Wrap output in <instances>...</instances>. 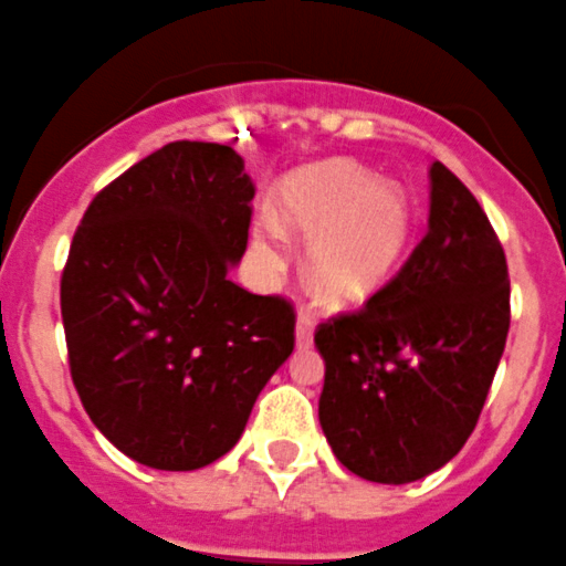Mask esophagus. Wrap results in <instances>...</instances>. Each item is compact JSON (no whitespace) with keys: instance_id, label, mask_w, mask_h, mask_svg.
Wrapping results in <instances>:
<instances>
[{"instance_id":"esophagus-1","label":"esophagus","mask_w":566,"mask_h":566,"mask_svg":"<svg viewBox=\"0 0 566 566\" xmlns=\"http://www.w3.org/2000/svg\"><path fill=\"white\" fill-rule=\"evenodd\" d=\"M314 327H316V316L311 314L308 308L297 311V347L305 349L311 347L314 342Z\"/></svg>"}]
</instances>
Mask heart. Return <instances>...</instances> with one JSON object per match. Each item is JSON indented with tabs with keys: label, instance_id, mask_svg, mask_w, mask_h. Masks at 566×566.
<instances>
[{
	"label": "heart",
	"instance_id": "b5f03b06",
	"mask_svg": "<svg viewBox=\"0 0 566 566\" xmlns=\"http://www.w3.org/2000/svg\"><path fill=\"white\" fill-rule=\"evenodd\" d=\"M283 222L314 235L311 258L325 289L360 294L391 272L411 235V211L397 186H375L358 166L333 160L294 177L283 197ZM255 247L274 258V233L258 230Z\"/></svg>",
	"mask_w": 566,
	"mask_h": 566
}]
</instances>
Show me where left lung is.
Returning <instances> with one entry per match:
<instances>
[{
    "mask_svg": "<svg viewBox=\"0 0 566 566\" xmlns=\"http://www.w3.org/2000/svg\"><path fill=\"white\" fill-rule=\"evenodd\" d=\"M509 263L470 188L430 166V217L400 272L358 311L322 322L319 422L336 459L411 483L470 439L511 322Z\"/></svg>",
    "mask_w": 566,
    "mask_h": 566,
    "instance_id": "1",
    "label": "left lung"
}]
</instances>
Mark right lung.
Segmentation results:
<instances>
[{
    "label": "right lung",
    "mask_w": 566,
    "mask_h": 566,
    "mask_svg": "<svg viewBox=\"0 0 566 566\" xmlns=\"http://www.w3.org/2000/svg\"><path fill=\"white\" fill-rule=\"evenodd\" d=\"M233 147L171 142L107 182L61 277L69 369L91 422L153 470L213 464L294 349V305L228 277L250 239Z\"/></svg>",
    "instance_id": "add662e5"
}]
</instances>
